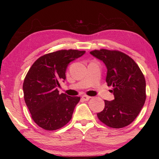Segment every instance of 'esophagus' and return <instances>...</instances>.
Listing matches in <instances>:
<instances>
[{"instance_id": "1", "label": "esophagus", "mask_w": 159, "mask_h": 159, "mask_svg": "<svg viewBox=\"0 0 159 159\" xmlns=\"http://www.w3.org/2000/svg\"><path fill=\"white\" fill-rule=\"evenodd\" d=\"M90 98V97L88 96V95H83L82 96V99H83V100H84V101L89 100Z\"/></svg>"}]
</instances>
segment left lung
Listing matches in <instances>:
<instances>
[{
  "instance_id": "left-lung-1",
  "label": "left lung",
  "mask_w": 159,
  "mask_h": 159,
  "mask_svg": "<svg viewBox=\"0 0 159 159\" xmlns=\"http://www.w3.org/2000/svg\"><path fill=\"white\" fill-rule=\"evenodd\" d=\"M91 55L102 60L107 68L106 82L112 86L114 99L104 100L103 111L97 114L109 127L122 128L130 125L140 112L146 100V81L133 59L118 50H95Z\"/></svg>"
}]
</instances>
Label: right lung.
I'll list each match as a JSON object with an SVG mask.
<instances>
[{
	"instance_id": "1",
	"label": "right lung",
	"mask_w": 159,
	"mask_h": 159,
	"mask_svg": "<svg viewBox=\"0 0 159 159\" xmlns=\"http://www.w3.org/2000/svg\"><path fill=\"white\" fill-rule=\"evenodd\" d=\"M85 51L61 50L40 57L32 64L23 83L24 98L34 121L46 130L62 128L71 119L80 97L60 94L68 64Z\"/></svg>"
}]
</instances>
